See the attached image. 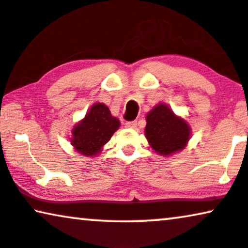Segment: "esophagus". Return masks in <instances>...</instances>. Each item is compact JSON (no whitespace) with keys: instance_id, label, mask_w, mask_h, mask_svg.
Wrapping results in <instances>:
<instances>
[{"instance_id":"obj_1","label":"esophagus","mask_w":248,"mask_h":248,"mask_svg":"<svg viewBox=\"0 0 248 248\" xmlns=\"http://www.w3.org/2000/svg\"><path fill=\"white\" fill-rule=\"evenodd\" d=\"M124 127L128 128V129H136L137 128V122L136 121H130V122H126Z\"/></svg>"}]
</instances>
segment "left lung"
<instances>
[{
  "mask_svg": "<svg viewBox=\"0 0 248 248\" xmlns=\"http://www.w3.org/2000/svg\"><path fill=\"white\" fill-rule=\"evenodd\" d=\"M145 137L158 155L169 156L186 149L191 139V127L167 104L159 103L146 114Z\"/></svg>",
  "mask_w": 248,
  "mask_h": 248,
  "instance_id": "obj_1",
  "label": "left lung"
}]
</instances>
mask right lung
Returning a JSON list of instances; mask_svg holds the SVG:
<instances>
[{
	"mask_svg": "<svg viewBox=\"0 0 248 248\" xmlns=\"http://www.w3.org/2000/svg\"><path fill=\"white\" fill-rule=\"evenodd\" d=\"M119 127L120 121L111 114L108 106L96 103L87 112L86 117L73 126L71 145L84 156H96Z\"/></svg>",
	"mask_w": 248,
	"mask_h": 248,
	"instance_id": "obj_1",
	"label": "right lung"
}]
</instances>
